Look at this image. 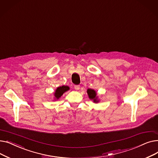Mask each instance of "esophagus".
I'll return each instance as SVG.
<instances>
[{
  "instance_id": "1",
  "label": "esophagus",
  "mask_w": 158,
  "mask_h": 158,
  "mask_svg": "<svg viewBox=\"0 0 158 158\" xmlns=\"http://www.w3.org/2000/svg\"><path fill=\"white\" fill-rule=\"evenodd\" d=\"M74 88H75V89H76V90H78L80 88V86L79 85H75L74 86Z\"/></svg>"
}]
</instances>
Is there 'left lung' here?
<instances>
[{
	"label": "left lung",
	"mask_w": 158,
	"mask_h": 158,
	"mask_svg": "<svg viewBox=\"0 0 158 158\" xmlns=\"http://www.w3.org/2000/svg\"><path fill=\"white\" fill-rule=\"evenodd\" d=\"M87 94L88 95L89 98L91 100H93L94 102L97 103L99 102L98 100V97H97V93L94 89H87Z\"/></svg>",
	"instance_id": "1"
}]
</instances>
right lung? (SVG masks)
Segmentation results:
<instances>
[{
  "label": "right lung",
  "instance_id": "right-lung-1",
  "mask_svg": "<svg viewBox=\"0 0 158 158\" xmlns=\"http://www.w3.org/2000/svg\"><path fill=\"white\" fill-rule=\"evenodd\" d=\"M70 89V88L68 86H60L58 87L54 92V98L55 100H57L59 99L62 95L63 94L67 92V91Z\"/></svg>",
  "mask_w": 158,
  "mask_h": 158
}]
</instances>
